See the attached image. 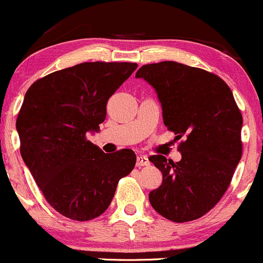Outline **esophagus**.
I'll list each match as a JSON object with an SVG mask.
<instances>
[{
  "mask_svg": "<svg viewBox=\"0 0 263 263\" xmlns=\"http://www.w3.org/2000/svg\"><path fill=\"white\" fill-rule=\"evenodd\" d=\"M151 164V162H149L148 158L145 157V155H138L137 157V166H145V165H149Z\"/></svg>",
  "mask_w": 263,
  "mask_h": 263,
  "instance_id": "obj_1",
  "label": "esophagus"
}]
</instances>
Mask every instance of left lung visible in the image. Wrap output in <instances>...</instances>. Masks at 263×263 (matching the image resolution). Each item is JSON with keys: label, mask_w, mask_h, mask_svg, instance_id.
Instances as JSON below:
<instances>
[{"label": "left lung", "mask_w": 263, "mask_h": 263, "mask_svg": "<svg viewBox=\"0 0 263 263\" xmlns=\"http://www.w3.org/2000/svg\"><path fill=\"white\" fill-rule=\"evenodd\" d=\"M135 78L154 87L168 130L187 138L179 162L149 158L163 174L149 202L169 221L199 218L222 198L242 157L243 120L232 91L217 75L174 61L143 65Z\"/></svg>", "instance_id": "obj_1"}]
</instances>
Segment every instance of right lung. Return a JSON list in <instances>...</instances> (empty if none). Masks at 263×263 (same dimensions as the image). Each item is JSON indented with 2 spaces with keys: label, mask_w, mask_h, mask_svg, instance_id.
<instances>
[{
  "label": "right lung",
  "mask_w": 263,
  "mask_h": 263,
  "mask_svg": "<svg viewBox=\"0 0 263 263\" xmlns=\"http://www.w3.org/2000/svg\"><path fill=\"white\" fill-rule=\"evenodd\" d=\"M137 67L83 63L40 79L25 95L16 120L21 157L50 205L67 218L103 214L134 168L132 149L106 154L86 134L99 132L109 98Z\"/></svg>",
  "instance_id": "right-lung-1"
}]
</instances>
